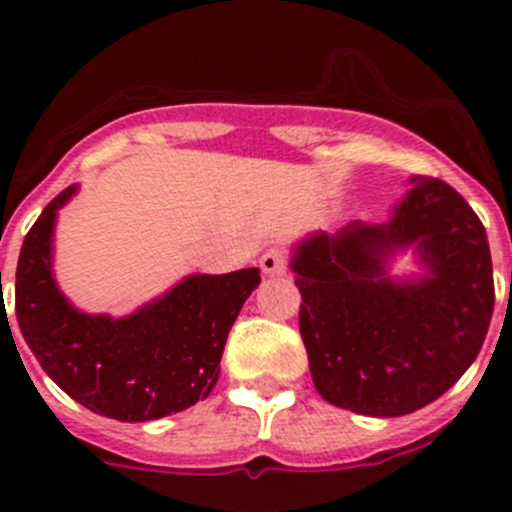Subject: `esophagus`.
I'll list each match as a JSON object with an SVG mask.
<instances>
[{"label": "esophagus", "mask_w": 512, "mask_h": 512, "mask_svg": "<svg viewBox=\"0 0 512 512\" xmlns=\"http://www.w3.org/2000/svg\"><path fill=\"white\" fill-rule=\"evenodd\" d=\"M260 267H262V272H265L267 277L285 275V270H287L285 250H280V247H270L267 252H262Z\"/></svg>", "instance_id": "34e87169"}]
</instances>
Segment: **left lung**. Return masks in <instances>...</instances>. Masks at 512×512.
<instances>
[{
    "mask_svg": "<svg viewBox=\"0 0 512 512\" xmlns=\"http://www.w3.org/2000/svg\"><path fill=\"white\" fill-rule=\"evenodd\" d=\"M411 251L419 272L388 265ZM299 334L324 401L391 418L446 394L476 361L495 289L485 227L438 178H414L386 223L294 242Z\"/></svg>",
    "mask_w": 512,
    "mask_h": 512,
    "instance_id": "obj_1",
    "label": "left lung"
}]
</instances>
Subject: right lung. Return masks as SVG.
<instances>
[{
    "mask_svg": "<svg viewBox=\"0 0 512 512\" xmlns=\"http://www.w3.org/2000/svg\"><path fill=\"white\" fill-rule=\"evenodd\" d=\"M76 193L79 185H69L46 205L19 252L17 322L41 369L81 406L116 421H156L208 399L260 270L195 272L126 317L81 312L54 277L56 218Z\"/></svg>",
    "mask_w": 512,
    "mask_h": 512,
    "instance_id": "add662e5",
    "label": "right lung"
}]
</instances>
